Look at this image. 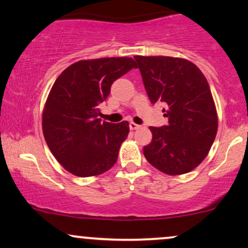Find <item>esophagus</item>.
Instances as JSON below:
<instances>
[{
  "instance_id": "esophagus-1",
  "label": "esophagus",
  "mask_w": 248,
  "mask_h": 248,
  "mask_svg": "<svg viewBox=\"0 0 248 248\" xmlns=\"http://www.w3.org/2000/svg\"><path fill=\"white\" fill-rule=\"evenodd\" d=\"M129 126H130L131 130H138V129H140V125L133 123V122H131V123L129 124Z\"/></svg>"
}]
</instances>
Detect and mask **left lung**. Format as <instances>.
<instances>
[{"mask_svg":"<svg viewBox=\"0 0 248 248\" xmlns=\"http://www.w3.org/2000/svg\"><path fill=\"white\" fill-rule=\"evenodd\" d=\"M152 103H166L168 125L151 126L146 160L167 175H183L208 155L217 114L208 81L195 64L168 56H134Z\"/></svg>","mask_w":248,"mask_h":248,"instance_id":"1","label":"left lung"}]
</instances>
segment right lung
<instances>
[{
    "label": "right lung",
    "mask_w": 248,
    "mask_h": 248,
    "mask_svg": "<svg viewBox=\"0 0 248 248\" xmlns=\"http://www.w3.org/2000/svg\"><path fill=\"white\" fill-rule=\"evenodd\" d=\"M133 68L131 57L79 61L54 82L42 114V131L50 152L69 172L96 176L116 163L129 123H101L99 105L108 97L112 82Z\"/></svg>",
    "instance_id": "add662e5"
}]
</instances>
